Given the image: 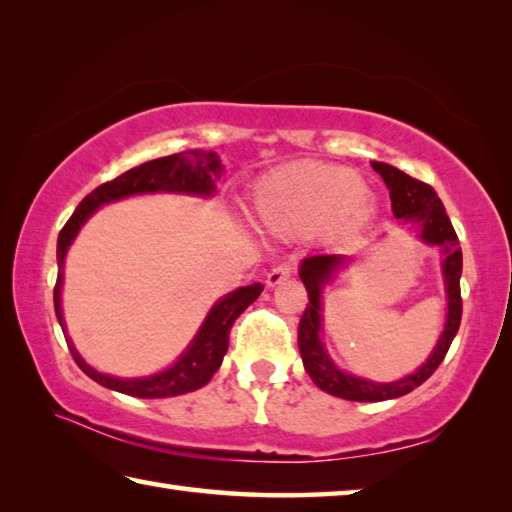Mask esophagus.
I'll return each mask as SVG.
<instances>
[{
    "instance_id": "1",
    "label": "esophagus",
    "mask_w": 512,
    "mask_h": 512,
    "mask_svg": "<svg viewBox=\"0 0 512 512\" xmlns=\"http://www.w3.org/2000/svg\"><path fill=\"white\" fill-rule=\"evenodd\" d=\"M291 275H293V266L291 264H277V266L271 268V273L266 275V284L268 286H277V284L286 282Z\"/></svg>"
}]
</instances>
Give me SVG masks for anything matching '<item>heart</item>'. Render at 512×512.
Listing matches in <instances>:
<instances>
[{"mask_svg":"<svg viewBox=\"0 0 512 512\" xmlns=\"http://www.w3.org/2000/svg\"><path fill=\"white\" fill-rule=\"evenodd\" d=\"M365 181L342 167L295 163L259 183L255 212L259 224L275 235H300L331 224L349 232L365 224L369 201Z\"/></svg>","mask_w":512,"mask_h":512,"instance_id":"heart-1","label":"heart"}]
</instances>
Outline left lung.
I'll return each mask as SVG.
<instances>
[{
  "label": "left lung",
  "mask_w": 512,
  "mask_h": 512,
  "mask_svg": "<svg viewBox=\"0 0 512 512\" xmlns=\"http://www.w3.org/2000/svg\"><path fill=\"white\" fill-rule=\"evenodd\" d=\"M374 170L383 176L385 185L389 188V199H392V210L398 219L410 221L421 228V239L427 244L441 246L445 253L443 262V277L445 286H448V322H445V331L439 340V345L432 351L421 369L416 374L396 380V383H371L365 378H356L351 374L340 371L329 360L327 351H324L320 342V295L322 284L331 280L333 271L345 264V257L340 255H313L306 257L300 268V280L304 282L306 293H309V302L300 318V327H297V345H300L302 362L306 374L318 385L322 392L331 396L345 398V401H360V403H376V401H389V398H398L410 394L412 389L423 385L430 378L448 353L454 336H457L461 324V268L463 257L459 248V237L452 228L450 217L445 215V208L441 199L436 197L432 185H427L418 179H412L387 163H371Z\"/></svg>",
  "instance_id": "left-lung-1"
}]
</instances>
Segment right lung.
I'll list each match as a JSON object with an SVG mask.
<instances>
[{
	"mask_svg": "<svg viewBox=\"0 0 512 512\" xmlns=\"http://www.w3.org/2000/svg\"><path fill=\"white\" fill-rule=\"evenodd\" d=\"M221 172V161L217 159L215 152H203V150H188L179 154L163 156V159L147 161L138 167H132L125 174L116 176L107 183L98 185L94 192H89L85 199L80 201V206L73 212L71 219L64 224L58 235V282L53 288V304L55 315L64 331L62 320V306H60V288H62V264L67 248L78 235L80 226L94 215L96 208L102 203L116 201L129 197V194H143V192H188V194H212L215 192V179ZM264 291V284H250L241 286L235 293L226 295L224 300H219L212 311L208 313L206 322H203L197 338L192 340L188 351L174 362L170 369L161 371V374L150 378H114L107 374H100L94 367H89L85 360L78 356V351L73 349L71 340L67 338V345L76 365L85 371V374L96 380L98 385L114 389V392L136 396V398H167V396H179L194 392L208 383L215 376V371L221 367L228 351L230 329L235 320L244 313L250 304H253L259 293ZM67 333V331H64Z\"/></svg>",
	"mask_w": 512,
	"mask_h": 512,
	"instance_id": "add662e5",
	"label": "right lung"
}]
</instances>
